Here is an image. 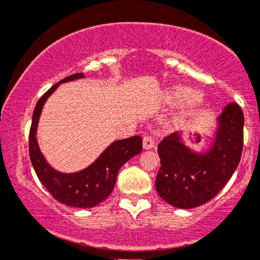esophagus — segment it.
<instances>
[{
    "mask_svg": "<svg viewBox=\"0 0 260 260\" xmlns=\"http://www.w3.org/2000/svg\"><path fill=\"white\" fill-rule=\"evenodd\" d=\"M154 147H155L154 139L151 138V137H144V139H143V149H145V150H150V149H153Z\"/></svg>",
    "mask_w": 260,
    "mask_h": 260,
    "instance_id": "34e87169",
    "label": "esophagus"
}]
</instances>
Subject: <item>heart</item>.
I'll use <instances>...</instances> for the list:
<instances>
[{"label":"heart","mask_w":260,"mask_h":260,"mask_svg":"<svg viewBox=\"0 0 260 260\" xmlns=\"http://www.w3.org/2000/svg\"><path fill=\"white\" fill-rule=\"evenodd\" d=\"M162 100L168 106H176L180 104L174 121L175 123L182 124L204 105V94L199 90H192L189 85L177 83L165 91Z\"/></svg>","instance_id":"1"}]
</instances>
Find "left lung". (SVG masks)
Listing matches in <instances>:
<instances>
[{"instance_id":"left-lung-1","label":"left lung","mask_w":260,"mask_h":260,"mask_svg":"<svg viewBox=\"0 0 260 260\" xmlns=\"http://www.w3.org/2000/svg\"><path fill=\"white\" fill-rule=\"evenodd\" d=\"M244 117L237 104H229L215 118L209 145L196 150L176 132L157 145L161 168L155 181L170 205L192 209L213 199L237 169L243 147Z\"/></svg>"}]
</instances>
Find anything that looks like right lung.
Returning a JSON list of instances; mask_svg holds the SVG:
<instances>
[{
	"instance_id": "add662e5",
	"label": "right lung",
	"mask_w": 260,
	"mask_h": 260,
	"mask_svg": "<svg viewBox=\"0 0 260 260\" xmlns=\"http://www.w3.org/2000/svg\"><path fill=\"white\" fill-rule=\"evenodd\" d=\"M84 78L83 73L72 74L49 89L34 109L29 133V155L31 165L43 186L56 201L73 208H92L111 194L120 170L128 160L142 153V137L134 136L127 139L112 142L88 168L77 172H61L53 169L39 147L37 132L41 111L46 100L61 83Z\"/></svg>"
}]
</instances>
